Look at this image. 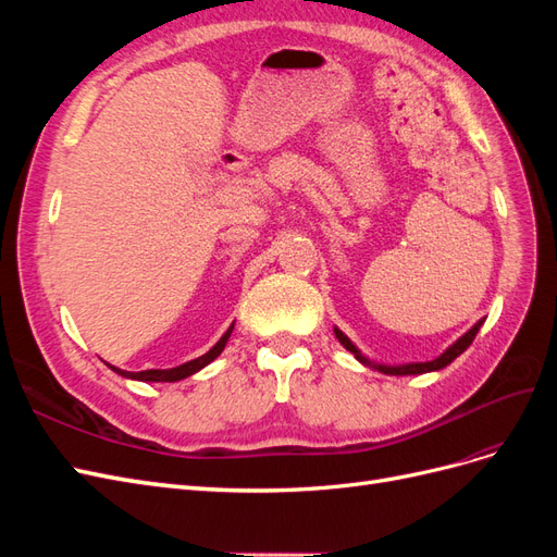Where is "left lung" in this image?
Segmentation results:
<instances>
[{
	"label": "left lung",
	"instance_id": "1",
	"mask_svg": "<svg viewBox=\"0 0 557 557\" xmlns=\"http://www.w3.org/2000/svg\"><path fill=\"white\" fill-rule=\"evenodd\" d=\"M481 325H483V320H479V323L471 327L467 334H462L458 342H455L453 346H448L440 358L436 360H432V362H411V364H397V367H387V364H376V362H372V360H367L362 352L352 346V342L348 339V336L339 330V327H334V334H336V339L342 342V346L346 348V350H350L352 356H356L364 367H374V369H379V372H383V374H391V376H411V374H425V372H436V369H444L446 364H450L455 358L458 356H462V352L471 346V342H474V336H476V332L481 330Z\"/></svg>",
	"mask_w": 557,
	"mask_h": 557
}]
</instances>
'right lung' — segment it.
<instances>
[{
  "instance_id": "obj_1",
  "label": "right lung",
  "mask_w": 557,
  "mask_h": 557,
  "mask_svg": "<svg viewBox=\"0 0 557 557\" xmlns=\"http://www.w3.org/2000/svg\"><path fill=\"white\" fill-rule=\"evenodd\" d=\"M232 330H234V323L230 325V330L221 336V342H218L209 352H205V356L201 358H197V360H190V362H185V364H181V367H174V369H146V372H125V369H117V367H111L115 374H121V376H125V379H134V381H150V383H172V381H181V379H188V376H193L195 372H199L201 367H207L209 362H213L218 356H221L223 352V348H225V344H227V339H230V334H232Z\"/></svg>"
}]
</instances>
